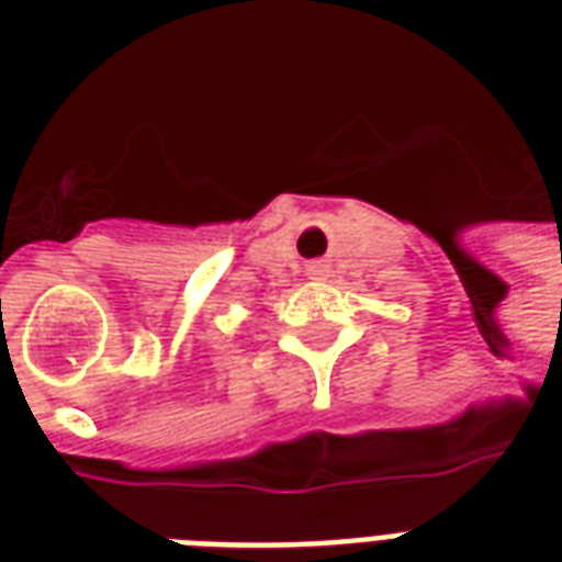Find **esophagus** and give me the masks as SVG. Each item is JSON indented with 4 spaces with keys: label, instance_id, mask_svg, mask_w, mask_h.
<instances>
[{
    "label": "esophagus",
    "instance_id": "esophagus-1",
    "mask_svg": "<svg viewBox=\"0 0 562 562\" xmlns=\"http://www.w3.org/2000/svg\"><path fill=\"white\" fill-rule=\"evenodd\" d=\"M306 271H308V277H312V280H326V277H329V265L312 262L306 268Z\"/></svg>",
    "mask_w": 562,
    "mask_h": 562
}]
</instances>
